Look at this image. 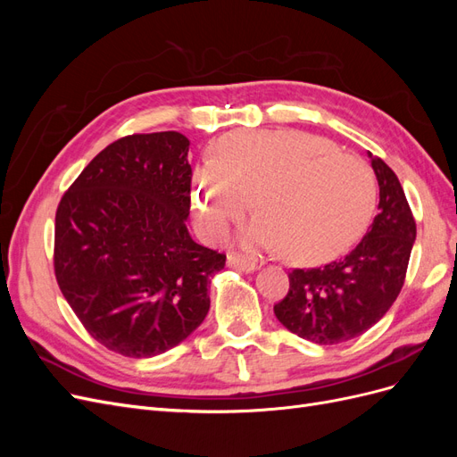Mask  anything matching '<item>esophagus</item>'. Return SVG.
I'll list each match as a JSON object with an SVG mask.
<instances>
[{"label": "esophagus", "mask_w": 457, "mask_h": 457, "mask_svg": "<svg viewBox=\"0 0 457 457\" xmlns=\"http://www.w3.org/2000/svg\"><path fill=\"white\" fill-rule=\"evenodd\" d=\"M227 265L230 269H237V270H242V272H255L257 270V265L253 261L240 257V255H234V253H230L227 257Z\"/></svg>", "instance_id": "obj_1"}]
</instances>
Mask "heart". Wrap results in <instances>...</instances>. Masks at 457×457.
Returning <instances> with one entry per match:
<instances>
[{"label":"heart","instance_id":"1","mask_svg":"<svg viewBox=\"0 0 457 457\" xmlns=\"http://www.w3.org/2000/svg\"><path fill=\"white\" fill-rule=\"evenodd\" d=\"M253 204L242 244L299 262L334 257L361 237L376 205L368 163L336 145L295 129L225 137L212 165L192 173V213L204 237L223 238Z\"/></svg>","mask_w":457,"mask_h":457}]
</instances>
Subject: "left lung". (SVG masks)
<instances>
[{"label":"left lung","mask_w":457,"mask_h":457,"mask_svg":"<svg viewBox=\"0 0 457 457\" xmlns=\"http://www.w3.org/2000/svg\"><path fill=\"white\" fill-rule=\"evenodd\" d=\"M370 158L379 205L366 237L339 261L289 272V292L274 305L282 326L318 345L362 336L391 309L404 286L416 220L395 171L381 158Z\"/></svg>","instance_id":"left-lung-1"}]
</instances>
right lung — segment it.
I'll use <instances>...</instances> for the list:
<instances>
[{"mask_svg":"<svg viewBox=\"0 0 457 457\" xmlns=\"http://www.w3.org/2000/svg\"><path fill=\"white\" fill-rule=\"evenodd\" d=\"M190 141L177 131L108 145L62 196L54 276L93 339L129 358L170 351L210 311L225 255L190 238Z\"/></svg>","mask_w":457,"mask_h":457,"instance_id":"right-lung-1","label":"right lung"}]
</instances>
